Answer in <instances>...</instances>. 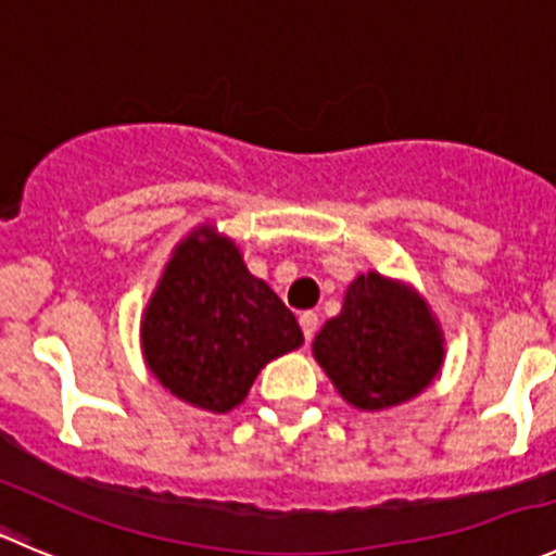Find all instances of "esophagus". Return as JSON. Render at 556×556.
<instances>
[{"label":"esophagus","instance_id":"obj_1","mask_svg":"<svg viewBox=\"0 0 556 556\" xmlns=\"http://www.w3.org/2000/svg\"><path fill=\"white\" fill-rule=\"evenodd\" d=\"M300 327H302V334H305V340H313V334H316V329H318L316 313L313 311L300 313Z\"/></svg>","mask_w":556,"mask_h":556}]
</instances>
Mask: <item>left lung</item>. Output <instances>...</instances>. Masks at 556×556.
I'll return each mask as SVG.
<instances>
[{
  "mask_svg": "<svg viewBox=\"0 0 556 556\" xmlns=\"http://www.w3.org/2000/svg\"><path fill=\"white\" fill-rule=\"evenodd\" d=\"M443 332L414 286L370 270L345 289L343 311L313 340L340 397L383 410L425 392L443 365Z\"/></svg>",
  "mask_w": 556,
  "mask_h": 556,
  "instance_id": "8db88e82",
  "label": "left lung"
}]
</instances>
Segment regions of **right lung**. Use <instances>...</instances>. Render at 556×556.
Returning <instances> with one entry per match:
<instances>
[{"label":"right lung","mask_w":556,"mask_h":556,"mask_svg":"<svg viewBox=\"0 0 556 556\" xmlns=\"http://www.w3.org/2000/svg\"><path fill=\"white\" fill-rule=\"evenodd\" d=\"M142 356L164 389L194 408L227 414L262 367L302 345L294 313L216 227L175 245L140 324Z\"/></svg>","instance_id":"add662e5"}]
</instances>
